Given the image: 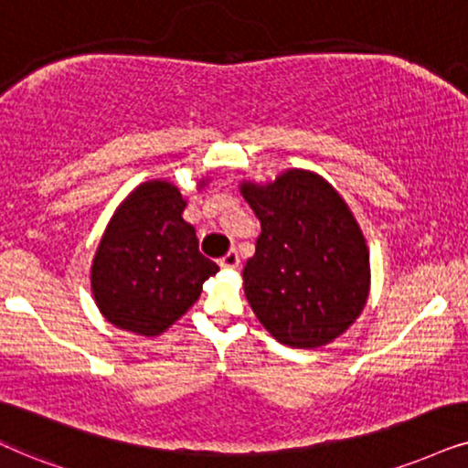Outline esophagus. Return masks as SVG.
I'll use <instances>...</instances> for the list:
<instances>
[{
    "instance_id": "1",
    "label": "esophagus",
    "mask_w": 468,
    "mask_h": 468,
    "mask_svg": "<svg viewBox=\"0 0 468 468\" xmlns=\"http://www.w3.org/2000/svg\"><path fill=\"white\" fill-rule=\"evenodd\" d=\"M218 263H220V268H227V270L238 268V265H239V254L235 252V250H230V252L224 254V257Z\"/></svg>"
}]
</instances>
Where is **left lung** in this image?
<instances>
[{
    "label": "left lung",
    "mask_w": 468,
    "mask_h": 468,
    "mask_svg": "<svg viewBox=\"0 0 468 468\" xmlns=\"http://www.w3.org/2000/svg\"><path fill=\"white\" fill-rule=\"evenodd\" d=\"M239 190L261 222L244 268L254 315L285 346H326L356 322L369 295V250L356 218L311 170L244 181Z\"/></svg>",
    "instance_id": "8db88e82"
}]
</instances>
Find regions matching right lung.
Here are the masks:
<instances>
[{
	"label": "right lung",
	"instance_id": "1",
	"mask_svg": "<svg viewBox=\"0 0 468 468\" xmlns=\"http://www.w3.org/2000/svg\"><path fill=\"white\" fill-rule=\"evenodd\" d=\"M186 205L175 183L155 179L135 187L112 216L94 254L90 282L99 311L116 328L162 335L186 315L203 282L218 271L198 252L197 230L183 220Z\"/></svg>",
	"mask_w": 468,
	"mask_h": 468
}]
</instances>
